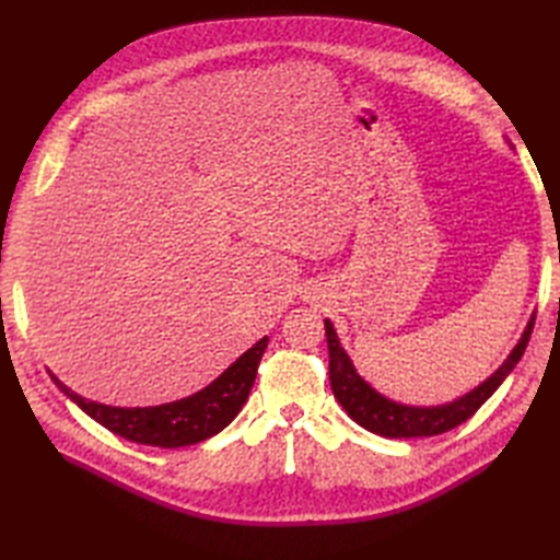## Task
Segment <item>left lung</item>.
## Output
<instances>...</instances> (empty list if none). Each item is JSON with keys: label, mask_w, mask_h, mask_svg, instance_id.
<instances>
[{"label": "left lung", "mask_w": 560, "mask_h": 560, "mask_svg": "<svg viewBox=\"0 0 560 560\" xmlns=\"http://www.w3.org/2000/svg\"><path fill=\"white\" fill-rule=\"evenodd\" d=\"M533 325L535 317L528 322V327H525L516 348L510 352V358L502 362V366L493 376L486 378L479 387H474L471 393L442 406H406L376 393V389L354 371L348 352L338 343L334 325L329 319H325V334L329 346V381L334 397L358 425L374 434L389 439L444 434L477 413L481 409V404L495 393L506 376L512 374V369L518 364L525 346L530 341Z\"/></svg>", "instance_id": "left-lung-1"}]
</instances>
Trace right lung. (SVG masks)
<instances>
[{"mask_svg": "<svg viewBox=\"0 0 560 560\" xmlns=\"http://www.w3.org/2000/svg\"><path fill=\"white\" fill-rule=\"evenodd\" d=\"M266 346L268 336L243 352L222 376L214 378L208 387H202L200 393L171 404L144 406V409H140V406L138 409H124V406L89 401L86 397L77 395L74 389L60 383L54 374H50V378L83 413H89L109 432L135 444L179 448L206 442V439L222 432L238 416L243 404L247 401L254 378H257V369Z\"/></svg>", "mask_w": 560, "mask_h": 560, "instance_id": "right-lung-1", "label": "right lung"}]
</instances>
